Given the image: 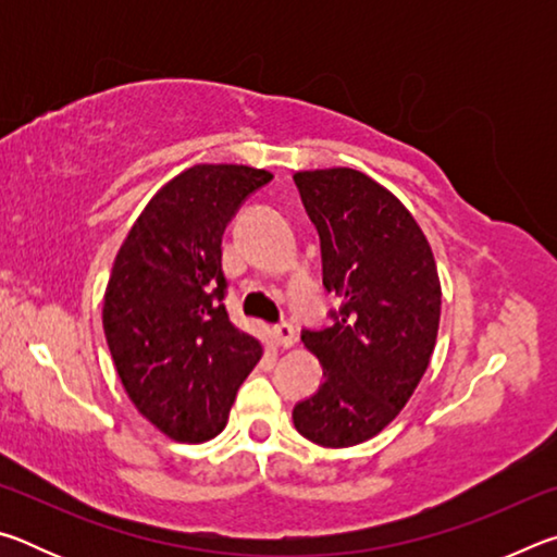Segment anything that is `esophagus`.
<instances>
[{
	"label": "esophagus",
	"mask_w": 557,
	"mask_h": 557,
	"mask_svg": "<svg viewBox=\"0 0 557 557\" xmlns=\"http://www.w3.org/2000/svg\"><path fill=\"white\" fill-rule=\"evenodd\" d=\"M272 338H275V344L282 346V348H289L295 346L297 342V334H295V326H292L289 322H280L272 326Z\"/></svg>",
	"instance_id": "esophagus-1"
}]
</instances>
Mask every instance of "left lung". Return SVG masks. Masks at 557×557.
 Here are the masks:
<instances>
[{"label":"left lung","mask_w":557,"mask_h":557,"mask_svg":"<svg viewBox=\"0 0 557 557\" xmlns=\"http://www.w3.org/2000/svg\"><path fill=\"white\" fill-rule=\"evenodd\" d=\"M295 184L322 243L326 292L342 297L332 326L301 342L324 369L292 420L322 447H354L395 420L435 351L442 289L430 243L410 211L356 169L297 172Z\"/></svg>","instance_id":"8db88e82"}]
</instances>
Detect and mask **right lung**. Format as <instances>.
<instances>
[{
    "label": "right lung",
    "instance_id": "1",
    "mask_svg": "<svg viewBox=\"0 0 557 557\" xmlns=\"http://www.w3.org/2000/svg\"><path fill=\"white\" fill-rule=\"evenodd\" d=\"M272 178L243 164H196L159 188L112 265L102 329L135 408L176 442L228 422L262 356L225 312L221 240L243 201Z\"/></svg>",
    "mask_w": 557,
    "mask_h": 557
}]
</instances>
